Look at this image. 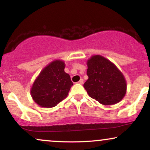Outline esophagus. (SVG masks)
<instances>
[{
	"label": "esophagus",
	"instance_id": "obj_1",
	"mask_svg": "<svg viewBox=\"0 0 150 150\" xmlns=\"http://www.w3.org/2000/svg\"><path fill=\"white\" fill-rule=\"evenodd\" d=\"M77 83L80 84V85H82V84H83V79H80V80H79V82H77Z\"/></svg>",
	"mask_w": 150,
	"mask_h": 150
}]
</instances>
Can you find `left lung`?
Segmentation results:
<instances>
[{
  "instance_id": "obj_1",
  "label": "left lung",
  "mask_w": 150,
  "mask_h": 150,
  "mask_svg": "<svg viewBox=\"0 0 150 150\" xmlns=\"http://www.w3.org/2000/svg\"><path fill=\"white\" fill-rule=\"evenodd\" d=\"M87 80L84 87L89 96L103 105H112L123 99L126 93V81L118 68L100 55L87 61Z\"/></svg>"
}]
</instances>
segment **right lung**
<instances>
[{
  "label": "right lung",
  "mask_w": 150,
  "mask_h": 150,
  "mask_svg": "<svg viewBox=\"0 0 150 150\" xmlns=\"http://www.w3.org/2000/svg\"><path fill=\"white\" fill-rule=\"evenodd\" d=\"M64 69V62L56 60L41 71L31 88L32 99L38 105L54 107L68 96L73 83Z\"/></svg>",
  "instance_id": "obj_1"
}]
</instances>
